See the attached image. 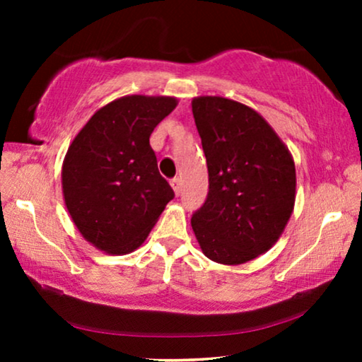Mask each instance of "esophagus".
Returning <instances> with one entry per match:
<instances>
[{"instance_id":"obj_1","label":"esophagus","mask_w":362,"mask_h":362,"mask_svg":"<svg viewBox=\"0 0 362 362\" xmlns=\"http://www.w3.org/2000/svg\"><path fill=\"white\" fill-rule=\"evenodd\" d=\"M170 185H171L173 189H175L176 194L180 196V194H181V189H182V185H181V180H180V177H173V180L170 181Z\"/></svg>"}]
</instances>
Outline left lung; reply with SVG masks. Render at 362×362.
Wrapping results in <instances>:
<instances>
[{
	"label": "left lung",
	"instance_id": "8db88e82",
	"mask_svg": "<svg viewBox=\"0 0 362 362\" xmlns=\"http://www.w3.org/2000/svg\"><path fill=\"white\" fill-rule=\"evenodd\" d=\"M209 192L191 219L207 259L244 264L275 244L295 204V163L255 110L222 97L192 100Z\"/></svg>",
	"mask_w": 362,
	"mask_h": 362
}]
</instances>
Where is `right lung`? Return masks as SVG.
I'll return each mask as SVG.
<instances>
[{"label":"right lung","mask_w":362,"mask_h":362,"mask_svg":"<svg viewBox=\"0 0 362 362\" xmlns=\"http://www.w3.org/2000/svg\"><path fill=\"white\" fill-rule=\"evenodd\" d=\"M176 98L130 95L100 108L74 138L62 166L74 224L108 254L143 244L175 191L158 171L150 135Z\"/></svg>","instance_id":"add662e5"}]
</instances>
